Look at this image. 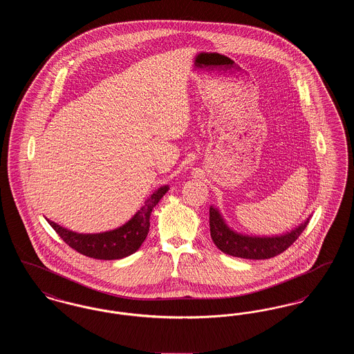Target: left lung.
I'll return each instance as SVG.
<instances>
[{
    "label": "left lung",
    "instance_id": "8db88e82",
    "mask_svg": "<svg viewBox=\"0 0 354 354\" xmlns=\"http://www.w3.org/2000/svg\"><path fill=\"white\" fill-rule=\"evenodd\" d=\"M308 223L309 219L305 220L301 225L286 235L272 237L241 235L225 224L216 208L209 207V231L215 245L221 252L241 259L263 260L284 252L301 235Z\"/></svg>",
    "mask_w": 354,
    "mask_h": 354
}]
</instances>
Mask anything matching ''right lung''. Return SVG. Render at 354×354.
I'll return each mask as SVG.
<instances>
[{
    "instance_id": "obj_1",
    "label": "right lung",
    "mask_w": 354,
    "mask_h": 354,
    "mask_svg": "<svg viewBox=\"0 0 354 354\" xmlns=\"http://www.w3.org/2000/svg\"><path fill=\"white\" fill-rule=\"evenodd\" d=\"M169 191V185L156 189L131 219L117 230L102 234H77L48 219L58 236L77 252L98 260H117L139 250L150 230L152 208Z\"/></svg>"
}]
</instances>
